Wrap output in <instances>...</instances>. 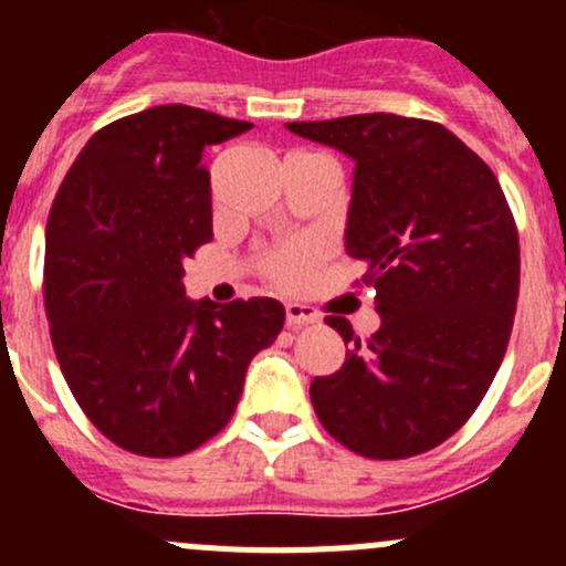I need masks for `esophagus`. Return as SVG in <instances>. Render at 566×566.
<instances>
[{"label":"esophagus","mask_w":566,"mask_h":566,"mask_svg":"<svg viewBox=\"0 0 566 566\" xmlns=\"http://www.w3.org/2000/svg\"><path fill=\"white\" fill-rule=\"evenodd\" d=\"M284 315H287L290 328H301V325L317 323L319 319V315L310 304H298V301H290V304L284 306Z\"/></svg>","instance_id":"34e87169"}]
</instances>
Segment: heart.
Segmentation results:
<instances>
[{
  "label": "heart",
  "instance_id": "1",
  "mask_svg": "<svg viewBox=\"0 0 566 566\" xmlns=\"http://www.w3.org/2000/svg\"><path fill=\"white\" fill-rule=\"evenodd\" d=\"M323 260V249L312 241H293L262 256V271L282 287H301Z\"/></svg>",
  "mask_w": 566,
  "mask_h": 566
}]
</instances>
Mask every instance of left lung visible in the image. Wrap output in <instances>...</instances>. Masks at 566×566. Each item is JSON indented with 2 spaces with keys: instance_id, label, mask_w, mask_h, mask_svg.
Returning a JSON list of instances; mask_svg holds the SVG:
<instances>
[{
  "instance_id": "obj_1",
  "label": "left lung",
  "mask_w": 566,
  "mask_h": 566,
  "mask_svg": "<svg viewBox=\"0 0 566 566\" xmlns=\"http://www.w3.org/2000/svg\"><path fill=\"white\" fill-rule=\"evenodd\" d=\"M356 161L345 249L364 262L380 328L310 386L319 424L350 452L402 460L460 430L493 384L515 323L521 243L493 169L441 123L350 114L287 123Z\"/></svg>"
}]
</instances>
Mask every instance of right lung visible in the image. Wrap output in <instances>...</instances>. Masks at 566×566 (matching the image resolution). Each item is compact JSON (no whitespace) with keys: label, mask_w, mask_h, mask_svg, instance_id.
Here are the masks:
<instances>
[{"label":"right lung","mask_w":566,"mask_h":566,"mask_svg":"<svg viewBox=\"0 0 566 566\" xmlns=\"http://www.w3.org/2000/svg\"><path fill=\"white\" fill-rule=\"evenodd\" d=\"M251 123L169 104L101 128L45 224L51 345L78 408L112 443L180 458L221 432L251 358L273 345V298H186L182 262L213 241L205 147Z\"/></svg>","instance_id":"1"}]
</instances>
